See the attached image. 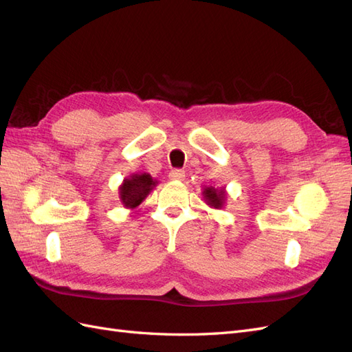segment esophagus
<instances>
[{"instance_id":"1","label":"esophagus","mask_w":352,"mask_h":352,"mask_svg":"<svg viewBox=\"0 0 352 352\" xmlns=\"http://www.w3.org/2000/svg\"><path fill=\"white\" fill-rule=\"evenodd\" d=\"M168 177L172 179V180H184L185 172H184V170H180V168H175V170H172V172L168 173Z\"/></svg>"}]
</instances>
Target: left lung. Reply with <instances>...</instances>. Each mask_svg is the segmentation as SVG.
<instances>
[{"mask_svg": "<svg viewBox=\"0 0 352 352\" xmlns=\"http://www.w3.org/2000/svg\"><path fill=\"white\" fill-rule=\"evenodd\" d=\"M202 195H204V199L207 204L210 207H214V208H221L226 201L225 188L216 189L214 186H206L204 190H202Z\"/></svg>", "mask_w": 352, "mask_h": 352, "instance_id": "left-lung-1", "label": "left lung"}]
</instances>
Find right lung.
<instances>
[{
	"label": "right lung",
	"instance_id": "obj_1",
	"mask_svg": "<svg viewBox=\"0 0 352 352\" xmlns=\"http://www.w3.org/2000/svg\"><path fill=\"white\" fill-rule=\"evenodd\" d=\"M155 185L157 182L148 173L132 175L126 177L119 188L122 204L126 208H136L146 198V195L151 192Z\"/></svg>",
	"mask_w": 352,
	"mask_h": 352
}]
</instances>
